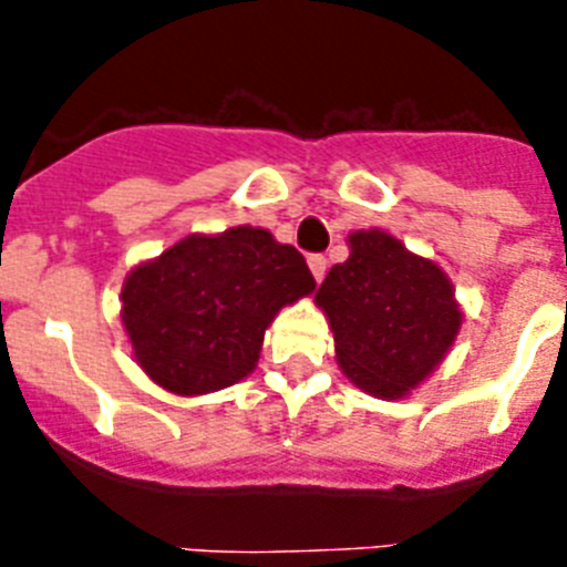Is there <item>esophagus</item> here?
<instances>
[{
    "label": "esophagus",
    "instance_id": "1",
    "mask_svg": "<svg viewBox=\"0 0 567 567\" xmlns=\"http://www.w3.org/2000/svg\"><path fill=\"white\" fill-rule=\"evenodd\" d=\"M327 267H329V260H327V255H320V252H315V255H309V269H312V275H315V280H323V275H327Z\"/></svg>",
    "mask_w": 567,
    "mask_h": 567
}]
</instances>
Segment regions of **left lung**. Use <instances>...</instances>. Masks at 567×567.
I'll use <instances>...</instances> for the list:
<instances>
[{
  "mask_svg": "<svg viewBox=\"0 0 567 567\" xmlns=\"http://www.w3.org/2000/svg\"><path fill=\"white\" fill-rule=\"evenodd\" d=\"M349 247L352 255L329 269L315 300L349 380L374 398H403L445 358L463 312L443 269L392 235L354 233Z\"/></svg>",
  "mask_w": 567,
  "mask_h": 567,
  "instance_id": "8db88e82",
  "label": "left lung"
}]
</instances>
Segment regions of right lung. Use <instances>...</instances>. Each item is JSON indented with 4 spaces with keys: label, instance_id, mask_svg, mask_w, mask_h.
Here are the masks:
<instances>
[{
    "label": "right lung",
    "instance_id": "add662e5",
    "mask_svg": "<svg viewBox=\"0 0 567 567\" xmlns=\"http://www.w3.org/2000/svg\"><path fill=\"white\" fill-rule=\"evenodd\" d=\"M315 289L307 260L267 229L187 235L127 275L122 320L138 365L175 394L247 378L280 307Z\"/></svg>",
    "mask_w": 567,
    "mask_h": 567
}]
</instances>
